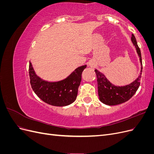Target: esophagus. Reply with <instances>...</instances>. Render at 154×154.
Instances as JSON below:
<instances>
[{
	"instance_id": "1",
	"label": "esophagus",
	"mask_w": 154,
	"mask_h": 154,
	"mask_svg": "<svg viewBox=\"0 0 154 154\" xmlns=\"http://www.w3.org/2000/svg\"><path fill=\"white\" fill-rule=\"evenodd\" d=\"M90 66H91V67H94V66H93V65H92V64H90Z\"/></svg>"
}]
</instances>
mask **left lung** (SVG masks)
Returning a JSON list of instances; mask_svg holds the SVG:
<instances>
[{
    "mask_svg": "<svg viewBox=\"0 0 154 154\" xmlns=\"http://www.w3.org/2000/svg\"><path fill=\"white\" fill-rule=\"evenodd\" d=\"M131 40L139 57L141 65L142 66V58L141 51L137 45V43L134 35L132 34ZM141 66L139 76L136 80L125 86H116L111 83L103 73L95 70L97 76V88L100 100L102 103L107 105H116L125 103L129 100L135 94L140 85V80L142 74Z\"/></svg>",
    "mask_w": 154,
    "mask_h": 154,
    "instance_id": "obj_1",
    "label": "left lung"
}]
</instances>
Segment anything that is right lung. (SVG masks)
I'll list each match as a JSON object with an SVG mask.
<instances>
[{
  "label": "right lung",
  "mask_w": 154,
  "mask_h": 154,
  "mask_svg": "<svg viewBox=\"0 0 154 154\" xmlns=\"http://www.w3.org/2000/svg\"><path fill=\"white\" fill-rule=\"evenodd\" d=\"M87 66L76 68L64 80L49 82L36 75L29 62V74L32 90L45 103L57 106H67L76 100L78 89L82 80V74Z\"/></svg>",
  "instance_id": "obj_1"
}]
</instances>
